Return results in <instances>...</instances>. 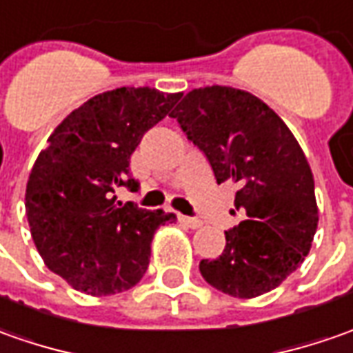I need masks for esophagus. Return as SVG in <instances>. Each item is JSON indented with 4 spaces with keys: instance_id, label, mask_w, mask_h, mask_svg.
<instances>
[{
    "instance_id": "34e87169",
    "label": "esophagus",
    "mask_w": 353,
    "mask_h": 353,
    "mask_svg": "<svg viewBox=\"0 0 353 353\" xmlns=\"http://www.w3.org/2000/svg\"><path fill=\"white\" fill-rule=\"evenodd\" d=\"M179 221L184 223L186 227H190V229H198V227H202V221H200V219H196V217H188V215H179Z\"/></svg>"
}]
</instances>
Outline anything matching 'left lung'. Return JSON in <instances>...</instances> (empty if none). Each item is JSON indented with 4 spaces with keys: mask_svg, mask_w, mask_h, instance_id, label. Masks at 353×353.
I'll return each mask as SVG.
<instances>
[{
    "mask_svg": "<svg viewBox=\"0 0 353 353\" xmlns=\"http://www.w3.org/2000/svg\"><path fill=\"white\" fill-rule=\"evenodd\" d=\"M214 169L237 186L247 219L225 231L219 259L202 260L204 280L239 299L276 290L313 245L319 225L314 181L292 130L259 97L212 85L184 94L171 112Z\"/></svg>",
    "mask_w": 353,
    "mask_h": 353,
    "instance_id": "left-lung-1",
    "label": "left lung"
}]
</instances>
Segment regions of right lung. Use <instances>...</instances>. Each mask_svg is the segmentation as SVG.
I'll return each mask as SVG.
<instances>
[{"label":"right lung","mask_w":353,"mask_h":353,"mask_svg":"<svg viewBox=\"0 0 353 353\" xmlns=\"http://www.w3.org/2000/svg\"><path fill=\"white\" fill-rule=\"evenodd\" d=\"M182 93L120 87L94 94L65 116L28 174L25 210L34 247L73 290L114 295L148 270L151 241L176 215L116 204L114 190H138L130 157L143 134Z\"/></svg>","instance_id":"1"}]
</instances>
